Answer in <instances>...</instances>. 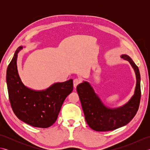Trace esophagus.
<instances>
[{"label":"esophagus","mask_w":150,"mask_h":150,"mask_svg":"<svg viewBox=\"0 0 150 150\" xmlns=\"http://www.w3.org/2000/svg\"><path fill=\"white\" fill-rule=\"evenodd\" d=\"M80 82H81L80 79H74V80H73V86H74V88H76L78 86V84H79Z\"/></svg>","instance_id":"34e87169"}]
</instances>
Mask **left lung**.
<instances>
[{"mask_svg": "<svg viewBox=\"0 0 150 150\" xmlns=\"http://www.w3.org/2000/svg\"><path fill=\"white\" fill-rule=\"evenodd\" d=\"M121 58L128 60L132 65L137 81L134 95L122 106L110 108L105 106L88 82L84 81L77 86L86 121L95 131H112L125 126L132 120L138 111L141 95L139 69L128 55H122Z\"/></svg>", "mask_w": 150, "mask_h": 150, "instance_id": "left-lung-1", "label": "left lung"}]
</instances>
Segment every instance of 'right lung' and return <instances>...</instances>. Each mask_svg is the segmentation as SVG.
Masks as SVG:
<instances>
[{
	"mask_svg": "<svg viewBox=\"0 0 150 150\" xmlns=\"http://www.w3.org/2000/svg\"><path fill=\"white\" fill-rule=\"evenodd\" d=\"M22 46L16 50L6 72L9 102L15 115L22 122L37 128H46L55 123L66 98L73 91L72 79L57 82L45 90L26 87L18 75L17 60Z\"/></svg>",
	"mask_w": 150,
	"mask_h": 150,
	"instance_id": "obj_1",
	"label": "right lung"
}]
</instances>
